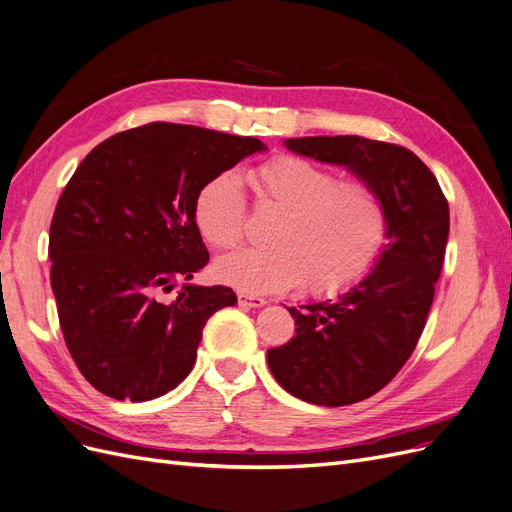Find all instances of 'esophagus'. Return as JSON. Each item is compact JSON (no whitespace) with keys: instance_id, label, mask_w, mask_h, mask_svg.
Wrapping results in <instances>:
<instances>
[{"instance_id":"34e87169","label":"esophagus","mask_w":512,"mask_h":512,"mask_svg":"<svg viewBox=\"0 0 512 512\" xmlns=\"http://www.w3.org/2000/svg\"><path fill=\"white\" fill-rule=\"evenodd\" d=\"M238 300H240V304L246 306V308H261V306L268 304L266 300L259 298V295H249V293H240Z\"/></svg>"}]
</instances>
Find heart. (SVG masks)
Segmentation results:
<instances>
[{"label": "heart", "mask_w": 512, "mask_h": 512, "mask_svg": "<svg viewBox=\"0 0 512 512\" xmlns=\"http://www.w3.org/2000/svg\"><path fill=\"white\" fill-rule=\"evenodd\" d=\"M261 208L280 210L270 249H240L217 261V276L242 293L263 295L304 285L336 293L364 278L387 240L385 204L368 183L295 155H276L251 170ZM193 221L214 249L244 234L246 200L234 172L208 178L193 202Z\"/></svg>", "instance_id": "1"}]
</instances>
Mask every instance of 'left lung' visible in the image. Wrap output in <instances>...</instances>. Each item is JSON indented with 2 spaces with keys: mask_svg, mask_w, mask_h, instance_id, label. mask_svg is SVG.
Returning <instances> with one entry per match:
<instances>
[{
  "mask_svg": "<svg viewBox=\"0 0 512 512\" xmlns=\"http://www.w3.org/2000/svg\"><path fill=\"white\" fill-rule=\"evenodd\" d=\"M291 153L349 170L387 210V244L338 300L289 308L295 336L268 349L278 385L319 406L370 398L412 355L434 302L449 240V204L436 176L404 146L361 136L287 138Z\"/></svg>",
  "mask_w": 512,
  "mask_h": 512,
  "instance_id": "1",
  "label": "left lung"
}]
</instances>
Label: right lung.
I'll return each instance as SVG.
<instances>
[{
	"instance_id": "obj_1",
	"label": "right lung",
	"mask_w": 512,
	"mask_h": 512,
	"mask_svg": "<svg viewBox=\"0 0 512 512\" xmlns=\"http://www.w3.org/2000/svg\"><path fill=\"white\" fill-rule=\"evenodd\" d=\"M261 151L249 136L148 123L82 159L57 202L48 257L65 344L97 391L146 402L193 370L206 321L238 302L229 287L191 283L208 263L195 195Z\"/></svg>"
}]
</instances>
